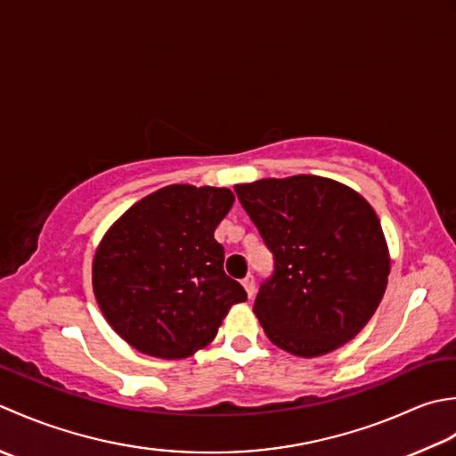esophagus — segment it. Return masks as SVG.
<instances>
[{
	"label": "esophagus",
	"instance_id": "esophagus-1",
	"mask_svg": "<svg viewBox=\"0 0 456 456\" xmlns=\"http://www.w3.org/2000/svg\"><path fill=\"white\" fill-rule=\"evenodd\" d=\"M241 285H244V289H246L248 297H254V291H256V280H254V275H246L244 280H241Z\"/></svg>",
	"mask_w": 456,
	"mask_h": 456
}]
</instances>
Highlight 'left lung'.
Here are the masks:
<instances>
[{
  "mask_svg": "<svg viewBox=\"0 0 456 456\" xmlns=\"http://www.w3.org/2000/svg\"><path fill=\"white\" fill-rule=\"evenodd\" d=\"M238 200L273 254L254 313L267 338L295 356L337 350L382 301L389 254L374 208L314 175L236 184Z\"/></svg>",
  "mask_w": 456,
  "mask_h": 456,
  "instance_id": "obj_1",
  "label": "left lung"
}]
</instances>
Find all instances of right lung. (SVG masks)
Instances as JSON below:
<instances>
[{
    "label": "right lung",
    "mask_w": 456,
    "mask_h": 456,
    "mask_svg": "<svg viewBox=\"0 0 456 456\" xmlns=\"http://www.w3.org/2000/svg\"><path fill=\"white\" fill-rule=\"evenodd\" d=\"M234 194L171 184L124 212L102 238L92 285L110 327L155 358H187L216 337L232 305L248 299L224 273L215 230Z\"/></svg>",
    "instance_id": "obj_1"
}]
</instances>
